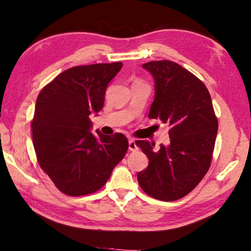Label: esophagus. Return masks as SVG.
Instances as JSON below:
<instances>
[{
  "label": "esophagus",
  "mask_w": 251,
  "mask_h": 251,
  "mask_svg": "<svg viewBox=\"0 0 251 251\" xmlns=\"http://www.w3.org/2000/svg\"><path fill=\"white\" fill-rule=\"evenodd\" d=\"M138 148H137V145L135 143V140L134 139H130L129 140V150L130 151H136Z\"/></svg>",
  "instance_id": "esophagus-1"
}]
</instances>
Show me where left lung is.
Instances as JSON below:
<instances>
[{"instance_id":"left-lung-1","label":"left lung","mask_w":251,"mask_h":251,"mask_svg":"<svg viewBox=\"0 0 251 251\" xmlns=\"http://www.w3.org/2000/svg\"><path fill=\"white\" fill-rule=\"evenodd\" d=\"M154 78L155 95L149 118L168 124L170 143L154 149V143L137 140L149 158L138 173L143 191L162 201H175L196 187L211 166L218 121L205 85L170 60L143 65Z\"/></svg>"}]
</instances>
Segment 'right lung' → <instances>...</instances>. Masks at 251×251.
Instances as JSON below:
<instances>
[{
  "label": "right lung",
  "instance_id": "1",
  "mask_svg": "<svg viewBox=\"0 0 251 251\" xmlns=\"http://www.w3.org/2000/svg\"><path fill=\"white\" fill-rule=\"evenodd\" d=\"M121 67L120 62L73 67L46 85L36 100L30 126L38 164L68 196L100 189L129 148L124 134L90 131L89 115L102 109L107 85Z\"/></svg>",
  "mask_w": 251,
  "mask_h": 251
}]
</instances>
